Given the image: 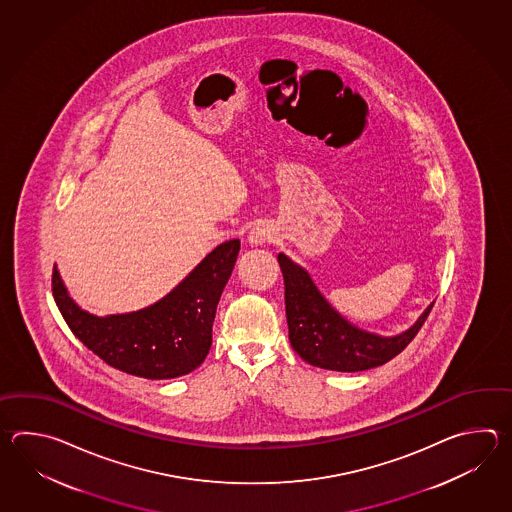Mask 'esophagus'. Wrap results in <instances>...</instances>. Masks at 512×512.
<instances>
[{
    "label": "esophagus",
    "mask_w": 512,
    "mask_h": 512,
    "mask_svg": "<svg viewBox=\"0 0 512 512\" xmlns=\"http://www.w3.org/2000/svg\"><path fill=\"white\" fill-rule=\"evenodd\" d=\"M272 238H274V230H272L269 225H265V223L256 225V227L249 232V243L254 245V247L265 245V243L272 241Z\"/></svg>",
    "instance_id": "esophagus-1"
}]
</instances>
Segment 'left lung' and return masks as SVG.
I'll return each instance as SVG.
<instances>
[{
    "label": "left lung",
    "instance_id": "left-lung-1",
    "mask_svg": "<svg viewBox=\"0 0 512 512\" xmlns=\"http://www.w3.org/2000/svg\"><path fill=\"white\" fill-rule=\"evenodd\" d=\"M285 285V315L294 351L316 368L364 371L397 357L419 333L434 304L414 326L395 337H381L353 326L318 291L309 272L278 254Z\"/></svg>",
    "mask_w": 512,
    "mask_h": 512
}]
</instances>
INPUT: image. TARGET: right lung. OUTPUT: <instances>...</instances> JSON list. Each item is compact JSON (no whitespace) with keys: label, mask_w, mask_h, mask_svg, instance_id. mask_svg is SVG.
Instances as JSON below:
<instances>
[{"label":"right lung","mask_w":512,"mask_h":512,"mask_svg":"<svg viewBox=\"0 0 512 512\" xmlns=\"http://www.w3.org/2000/svg\"><path fill=\"white\" fill-rule=\"evenodd\" d=\"M240 252V240L208 254L172 293L141 311L95 316L82 311L53 269V296L75 337L111 368L142 379H174L201 366L212 344L219 298Z\"/></svg>","instance_id":"add662e5"}]
</instances>
